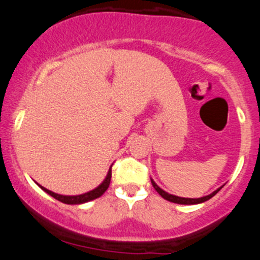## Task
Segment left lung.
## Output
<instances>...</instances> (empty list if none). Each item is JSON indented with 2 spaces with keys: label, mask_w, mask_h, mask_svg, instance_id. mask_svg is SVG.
<instances>
[{
  "label": "left lung",
  "mask_w": 260,
  "mask_h": 260,
  "mask_svg": "<svg viewBox=\"0 0 260 260\" xmlns=\"http://www.w3.org/2000/svg\"><path fill=\"white\" fill-rule=\"evenodd\" d=\"M151 184H153V187L155 188V190H156V192L159 193V194H160L161 197H162L164 199H166V201L172 202V203H177V204H199V203L207 202V201H209V199H210V198H213V197L215 196L216 193L219 192V190L222 188V187H220L219 189L215 190V192H213V193H211V194H209V196L203 197V198H196V199H193V198H181V197H176V196L169 194V193H166L165 190L161 189V188H160L159 186H157V184L155 183V182H154L153 180H151Z\"/></svg>",
  "instance_id": "8db88e82"
}]
</instances>
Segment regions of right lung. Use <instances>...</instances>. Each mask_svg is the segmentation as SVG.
<instances>
[{"label":"right lung","mask_w":260,"mask_h":260,"mask_svg":"<svg viewBox=\"0 0 260 260\" xmlns=\"http://www.w3.org/2000/svg\"><path fill=\"white\" fill-rule=\"evenodd\" d=\"M111 175H112V172H111V168H110L109 172H107L106 178L104 180V182L100 184L99 187H96L95 189L90 190V192L84 193V194H79V196H61V194H57V193L51 192V190L46 189L45 187H41L40 184H39V186H40L41 189L45 190L47 194L53 197V198L57 199V201H59V202L64 203V204H82V203L90 202V201H92V199H96V198H99V197L103 196L104 193L106 192L107 188H109V186H110Z\"/></svg>","instance_id":"right-lung-1"}]
</instances>
